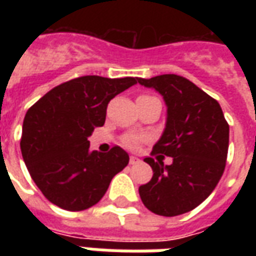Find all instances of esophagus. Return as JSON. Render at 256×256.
I'll return each instance as SVG.
<instances>
[{"label": "esophagus", "mask_w": 256, "mask_h": 256, "mask_svg": "<svg viewBox=\"0 0 256 256\" xmlns=\"http://www.w3.org/2000/svg\"><path fill=\"white\" fill-rule=\"evenodd\" d=\"M138 162H140L138 158H136V156H130V160H128L130 164H136V163H138Z\"/></svg>", "instance_id": "obj_1"}]
</instances>
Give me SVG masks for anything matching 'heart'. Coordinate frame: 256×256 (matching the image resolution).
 <instances>
[{
  "instance_id": "obj_1",
  "label": "heart",
  "mask_w": 256,
  "mask_h": 256,
  "mask_svg": "<svg viewBox=\"0 0 256 256\" xmlns=\"http://www.w3.org/2000/svg\"><path fill=\"white\" fill-rule=\"evenodd\" d=\"M140 97H154V96H148V94H142L140 96ZM141 142V137H137V136H128V137H124L123 138V145H126L128 148H137Z\"/></svg>"
}]
</instances>
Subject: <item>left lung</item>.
<instances>
[{
    "instance_id": "left-lung-1",
    "label": "left lung",
    "mask_w": 256,
    "mask_h": 256,
    "mask_svg": "<svg viewBox=\"0 0 256 256\" xmlns=\"http://www.w3.org/2000/svg\"><path fill=\"white\" fill-rule=\"evenodd\" d=\"M137 80L159 92L167 104L166 128L152 156L172 158V164L145 159L154 177L140 186V198L158 215L185 214L203 203L220 182L228 158L229 124L218 101L189 79L164 74Z\"/></svg>"
}]
</instances>
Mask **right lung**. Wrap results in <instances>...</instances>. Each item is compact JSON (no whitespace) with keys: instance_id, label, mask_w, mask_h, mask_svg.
Instances as JSON below:
<instances>
[{"instance_id":"1","label":"right lung","mask_w":256,"mask_h":256,"mask_svg":"<svg viewBox=\"0 0 256 256\" xmlns=\"http://www.w3.org/2000/svg\"><path fill=\"white\" fill-rule=\"evenodd\" d=\"M137 78L84 75L58 84L28 108L20 150L42 194L58 207L82 211L100 202L128 164L120 146L90 150L88 137L106 122L108 102Z\"/></svg>"}]
</instances>
